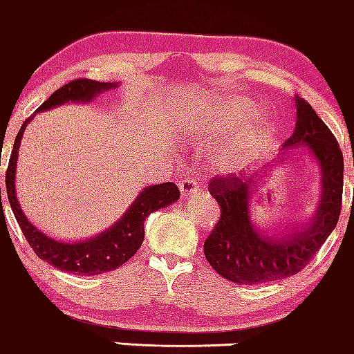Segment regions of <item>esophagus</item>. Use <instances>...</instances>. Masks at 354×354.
Segmentation results:
<instances>
[{
    "mask_svg": "<svg viewBox=\"0 0 354 354\" xmlns=\"http://www.w3.org/2000/svg\"><path fill=\"white\" fill-rule=\"evenodd\" d=\"M198 190H201V184L197 180H194V178H185V180L180 182V194L184 197L196 196Z\"/></svg>",
    "mask_w": 354,
    "mask_h": 354,
    "instance_id": "34e87169",
    "label": "esophagus"
}]
</instances>
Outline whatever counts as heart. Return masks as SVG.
<instances>
[{"label": "heart", "instance_id": "1", "mask_svg": "<svg viewBox=\"0 0 354 354\" xmlns=\"http://www.w3.org/2000/svg\"><path fill=\"white\" fill-rule=\"evenodd\" d=\"M254 110H256V105L252 102L245 100L242 97H232L210 110H197V112L182 113L180 127L182 129H192L196 132L205 135H217L241 124L242 120L250 117ZM271 129L272 125L269 115L254 113L248 124L239 127L234 132L222 160L230 162L248 156L249 152H252L268 137Z\"/></svg>", "mask_w": 354, "mask_h": 354}]
</instances>
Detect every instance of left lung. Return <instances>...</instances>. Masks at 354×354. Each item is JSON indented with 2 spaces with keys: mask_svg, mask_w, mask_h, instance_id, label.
<instances>
[{
  "mask_svg": "<svg viewBox=\"0 0 354 354\" xmlns=\"http://www.w3.org/2000/svg\"><path fill=\"white\" fill-rule=\"evenodd\" d=\"M295 133L284 142L304 145L321 174V198L315 219L299 232L264 236L251 219L252 197L266 174H227L210 178L209 192L221 205V217L204 242L207 263L222 277L239 284H263L291 277L311 263L336 227L343 202L344 162L339 144L304 98H296ZM272 165V164H271Z\"/></svg>",
  "mask_w": 354,
  "mask_h": 354,
  "instance_id": "obj_1",
  "label": "left lung"
}]
</instances>
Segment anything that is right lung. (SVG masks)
Instances as JSON below:
<instances>
[{
  "mask_svg": "<svg viewBox=\"0 0 354 354\" xmlns=\"http://www.w3.org/2000/svg\"><path fill=\"white\" fill-rule=\"evenodd\" d=\"M115 86H117V83L77 78V80H71L55 91L48 100L43 102L38 106L37 112L50 110L66 102H90L97 93L115 88ZM30 120L31 118H26L25 124L19 129L17 138H15V145L13 150H11L6 169L8 201H10L11 210H13L18 225L21 227V232L25 234V239L30 244V248L33 249L39 259L46 261L53 268L70 274H78V276H97V274L109 272L120 268L138 251V248L144 242L145 217L150 212H156L157 209L174 204L180 197L178 187L174 182H165V184L150 185V187L144 189L140 196L135 198L133 204L124 214V217L118 219L117 224L106 229L105 232H102L100 236L93 237V239L71 242V244L70 242L51 239L26 219L21 207H19L17 190H15L18 149L19 144H21L23 132H25L26 124Z\"/></svg>",
  "mask_w": 354,
  "mask_h": 354,
  "instance_id": "add662e5",
  "label": "right lung"
}]
</instances>
